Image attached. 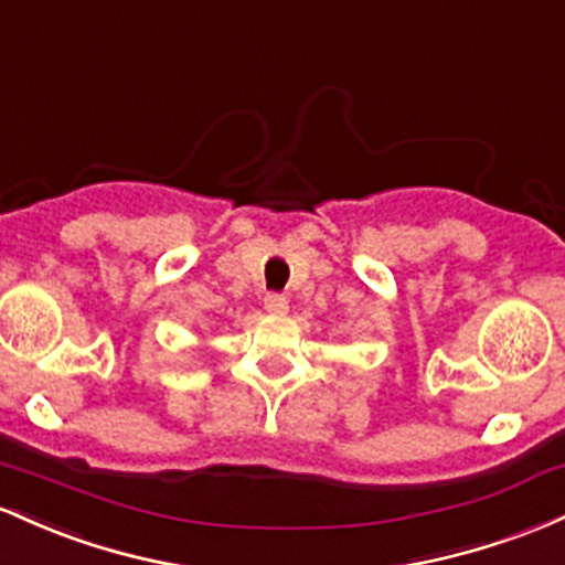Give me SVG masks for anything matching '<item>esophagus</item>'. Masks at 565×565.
<instances>
[{"instance_id": "esophagus-1", "label": "esophagus", "mask_w": 565, "mask_h": 565, "mask_svg": "<svg viewBox=\"0 0 565 565\" xmlns=\"http://www.w3.org/2000/svg\"><path fill=\"white\" fill-rule=\"evenodd\" d=\"M264 309L269 315H285L288 312V299L282 294H266L264 296Z\"/></svg>"}]
</instances>
